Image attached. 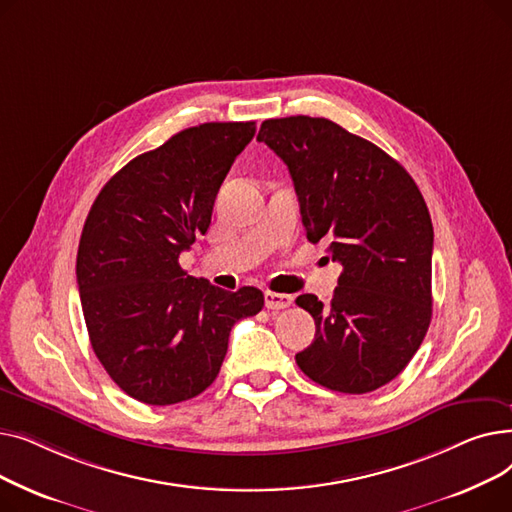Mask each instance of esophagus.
I'll use <instances>...</instances> for the list:
<instances>
[{
	"instance_id": "34e87169",
	"label": "esophagus",
	"mask_w": 512,
	"mask_h": 512,
	"mask_svg": "<svg viewBox=\"0 0 512 512\" xmlns=\"http://www.w3.org/2000/svg\"><path fill=\"white\" fill-rule=\"evenodd\" d=\"M263 299H265V307H267V309H286V307L292 305V297H290V294H282V292L265 290Z\"/></svg>"
}]
</instances>
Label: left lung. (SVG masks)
I'll return each instance as SVG.
<instances>
[{
  "label": "left lung",
  "instance_id": "1",
  "mask_svg": "<svg viewBox=\"0 0 512 512\" xmlns=\"http://www.w3.org/2000/svg\"><path fill=\"white\" fill-rule=\"evenodd\" d=\"M257 141L284 164L303 226L342 265L330 307L297 305L315 338L297 357L315 384L365 394L409 365L432 321L434 228L409 172L373 143L326 118L265 120Z\"/></svg>",
  "mask_w": 512,
  "mask_h": 512
}]
</instances>
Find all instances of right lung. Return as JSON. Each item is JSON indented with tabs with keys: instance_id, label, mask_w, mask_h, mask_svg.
Here are the masks:
<instances>
[{
	"instance_id": "obj_1",
	"label": "right lung",
	"mask_w": 512,
	"mask_h": 512,
	"mask_svg": "<svg viewBox=\"0 0 512 512\" xmlns=\"http://www.w3.org/2000/svg\"><path fill=\"white\" fill-rule=\"evenodd\" d=\"M255 122L180 130L114 174L97 195L76 255L89 340L132 398L166 407L218 378L232 326L257 315L263 292L188 276L178 257L205 234L220 186Z\"/></svg>"
}]
</instances>
